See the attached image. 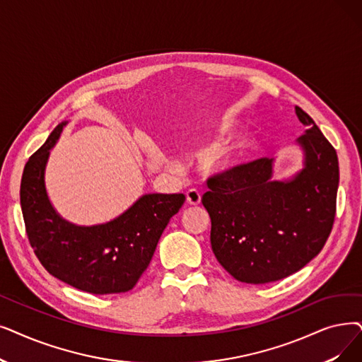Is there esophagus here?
<instances>
[{
  "label": "esophagus",
  "mask_w": 362,
  "mask_h": 362,
  "mask_svg": "<svg viewBox=\"0 0 362 362\" xmlns=\"http://www.w3.org/2000/svg\"><path fill=\"white\" fill-rule=\"evenodd\" d=\"M186 202L189 204V206H198L201 202V194L197 189H189L186 192Z\"/></svg>",
  "instance_id": "34e87169"
}]
</instances>
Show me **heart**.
<instances>
[{
    "label": "heart",
    "instance_id": "1",
    "mask_svg": "<svg viewBox=\"0 0 362 362\" xmlns=\"http://www.w3.org/2000/svg\"><path fill=\"white\" fill-rule=\"evenodd\" d=\"M248 148L250 139L247 136L232 139L229 142L214 148L210 153H207L206 160H204V165H206V168L211 173L226 175V173L232 171L240 164Z\"/></svg>",
    "mask_w": 362,
    "mask_h": 362
}]
</instances>
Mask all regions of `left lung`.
<instances>
[{
	"label": "left lung",
	"instance_id": "left-lung-1",
	"mask_svg": "<svg viewBox=\"0 0 362 362\" xmlns=\"http://www.w3.org/2000/svg\"><path fill=\"white\" fill-rule=\"evenodd\" d=\"M308 130L297 139L303 168L272 180L274 160L260 158L207 180L202 206L210 214L217 262L247 284H266L300 271L322 250L336 216L339 160L313 119L296 106Z\"/></svg>",
	"mask_w": 362,
	"mask_h": 362
}]
</instances>
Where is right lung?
Returning <instances> with one entry per match:
<instances>
[{"mask_svg": "<svg viewBox=\"0 0 362 362\" xmlns=\"http://www.w3.org/2000/svg\"><path fill=\"white\" fill-rule=\"evenodd\" d=\"M65 124L57 125L23 170L21 206L29 244L47 272L66 284L91 294L125 293L146 271L185 195L148 194L107 223H69L53 209L44 183L50 149Z\"/></svg>", "mask_w": 362, "mask_h": 362, "instance_id": "1", "label": "right lung"}]
</instances>
